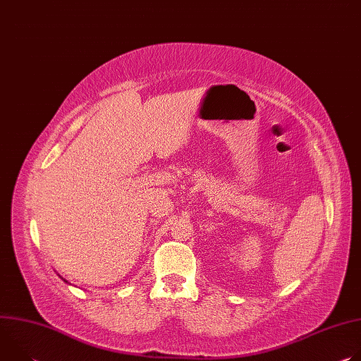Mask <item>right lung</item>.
I'll return each instance as SVG.
<instances>
[{
	"instance_id": "1",
	"label": "right lung",
	"mask_w": 361,
	"mask_h": 361,
	"mask_svg": "<svg viewBox=\"0 0 361 361\" xmlns=\"http://www.w3.org/2000/svg\"><path fill=\"white\" fill-rule=\"evenodd\" d=\"M61 279H63V277H61ZM63 280H64V279H63ZM64 281H66V283H68V281H67V280H64Z\"/></svg>"
}]
</instances>
